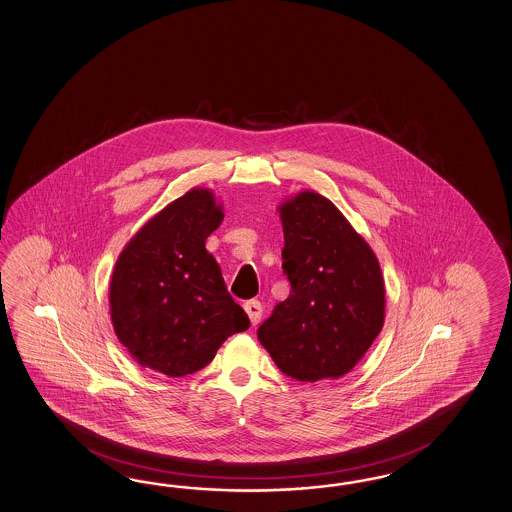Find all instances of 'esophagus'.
<instances>
[{"mask_svg": "<svg viewBox=\"0 0 512 512\" xmlns=\"http://www.w3.org/2000/svg\"><path fill=\"white\" fill-rule=\"evenodd\" d=\"M244 309H246V313H248L251 326H257V324L261 322V317H263V305H261V302L249 300V302L244 304Z\"/></svg>", "mask_w": 512, "mask_h": 512, "instance_id": "1", "label": "esophagus"}]
</instances>
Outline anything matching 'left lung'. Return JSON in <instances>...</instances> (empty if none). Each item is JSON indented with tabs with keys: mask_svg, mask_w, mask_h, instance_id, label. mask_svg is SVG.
Listing matches in <instances>:
<instances>
[{
	"mask_svg": "<svg viewBox=\"0 0 512 512\" xmlns=\"http://www.w3.org/2000/svg\"><path fill=\"white\" fill-rule=\"evenodd\" d=\"M277 210L291 294L264 320L257 337L294 380H337L360 363L384 326L380 263L328 197L304 190Z\"/></svg>",
	"mask_w": 512,
	"mask_h": 512,
	"instance_id": "left-lung-1",
	"label": "left lung"
}]
</instances>
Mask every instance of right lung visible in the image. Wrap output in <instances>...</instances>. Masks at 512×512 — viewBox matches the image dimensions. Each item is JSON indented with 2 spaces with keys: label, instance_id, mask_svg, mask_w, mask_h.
<instances>
[{
  "label": "right lung",
  "instance_id": "add662e5",
  "mask_svg": "<svg viewBox=\"0 0 512 512\" xmlns=\"http://www.w3.org/2000/svg\"><path fill=\"white\" fill-rule=\"evenodd\" d=\"M223 221L208 188H192L152 216L121 251L110 281L111 324L141 367L169 378L214 360L249 318L205 248Z\"/></svg>",
  "mask_w": 512,
  "mask_h": 512
}]
</instances>
